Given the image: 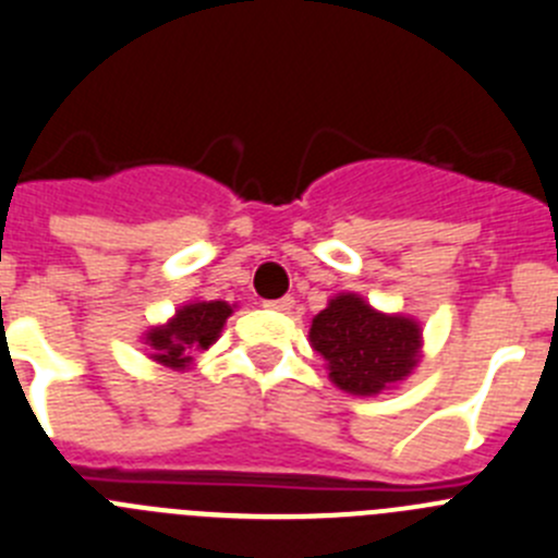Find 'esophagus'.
<instances>
[{"mask_svg":"<svg viewBox=\"0 0 558 558\" xmlns=\"http://www.w3.org/2000/svg\"><path fill=\"white\" fill-rule=\"evenodd\" d=\"M264 305L272 311H280V314H289V311L294 308V296H280V300H269V303Z\"/></svg>","mask_w":558,"mask_h":558,"instance_id":"esophagus-1","label":"esophagus"}]
</instances>
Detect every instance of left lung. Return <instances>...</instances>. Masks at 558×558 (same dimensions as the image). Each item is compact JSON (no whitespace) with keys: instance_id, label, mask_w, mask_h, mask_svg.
Instances as JSON below:
<instances>
[{"instance_id":"obj_1","label":"left lung","mask_w":558,"mask_h":558,"mask_svg":"<svg viewBox=\"0 0 558 558\" xmlns=\"http://www.w3.org/2000/svg\"><path fill=\"white\" fill-rule=\"evenodd\" d=\"M311 343L338 388L372 397L413 372L421 327L404 316L379 314L357 294H338L311 325Z\"/></svg>"}]
</instances>
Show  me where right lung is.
I'll list each match as a JSON object with an SVG mask.
<instances>
[{"mask_svg": "<svg viewBox=\"0 0 558 558\" xmlns=\"http://www.w3.org/2000/svg\"><path fill=\"white\" fill-rule=\"evenodd\" d=\"M231 316V305L220 303H190L175 314L165 327H154L145 338L150 357L161 366L184 368L192 361V352L208 350L220 336L222 325Z\"/></svg>", "mask_w": 558, "mask_h": 558, "instance_id": "add662e5", "label": "right lung"}]
</instances>
